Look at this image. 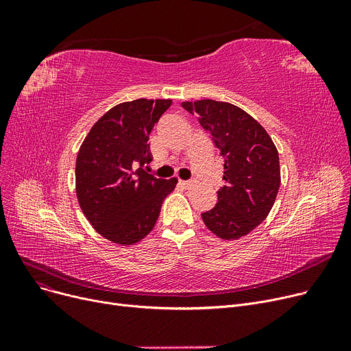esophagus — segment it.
<instances>
[{"label":"esophagus","instance_id":"1","mask_svg":"<svg viewBox=\"0 0 351 351\" xmlns=\"http://www.w3.org/2000/svg\"><path fill=\"white\" fill-rule=\"evenodd\" d=\"M179 183H180V186H183L185 189H188V188H191L192 186V180H179Z\"/></svg>","mask_w":351,"mask_h":351}]
</instances>
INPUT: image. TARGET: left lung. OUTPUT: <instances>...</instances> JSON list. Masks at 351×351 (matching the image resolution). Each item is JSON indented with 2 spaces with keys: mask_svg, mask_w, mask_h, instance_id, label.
Instances as JSON below:
<instances>
[{
  "mask_svg": "<svg viewBox=\"0 0 351 351\" xmlns=\"http://www.w3.org/2000/svg\"><path fill=\"white\" fill-rule=\"evenodd\" d=\"M182 106L197 115L223 158L225 185L217 191L215 208L202 219L217 237H242L263 222L278 196V149L259 122L229 102L202 99Z\"/></svg>",
  "mask_w": 351,
  "mask_h": 351,
  "instance_id": "obj_1",
  "label": "left lung"
}]
</instances>
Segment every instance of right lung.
<instances>
[{
	"instance_id": "1",
	"label": "right lung",
	"mask_w": 351,
	"mask_h": 351,
	"mask_svg": "<svg viewBox=\"0 0 351 351\" xmlns=\"http://www.w3.org/2000/svg\"><path fill=\"white\" fill-rule=\"evenodd\" d=\"M171 99L123 102L99 118L84 139L75 165L80 206L101 236L129 246L149 233L162 202L176 186L143 171L152 160L149 134Z\"/></svg>"
}]
</instances>
